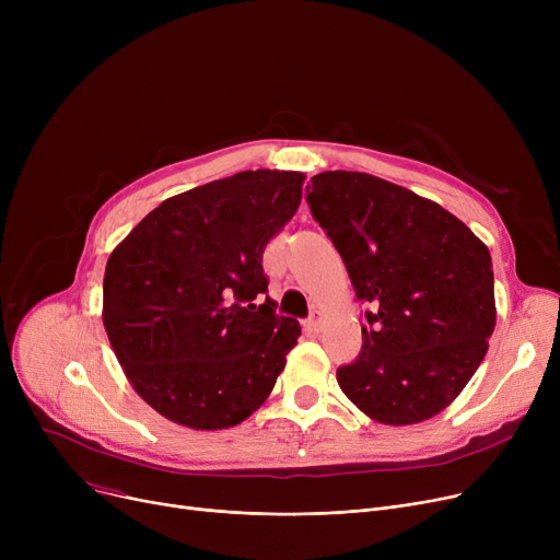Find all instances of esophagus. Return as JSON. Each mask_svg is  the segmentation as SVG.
<instances>
[{
    "label": "esophagus",
    "mask_w": 560,
    "mask_h": 560,
    "mask_svg": "<svg viewBox=\"0 0 560 560\" xmlns=\"http://www.w3.org/2000/svg\"><path fill=\"white\" fill-rule=\"evenodd\" d=\"M304 327H306L308 334H317V331H319V317L313 313V315L304 322Z\"/></svg>",
    "instance_id": "1"
}]
</instances>
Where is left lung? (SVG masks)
I'll return each mask as SVG.
<instances>
[{
  "mask_svg": "<svg viewBox=\"0 0 560 560\" xmlns=\"http://www.w3.org/2000/svg\"><path fill=\"white\" fill-rule=\"evenodd\" d=\"M306 195L365 311L363 347L338 386L381 424H418L447 408L494 331L488 247L443 206L365 172H322ZM307 192V188H306Z\"/></svg>",
  "mask_w": 560,
  "mask_h": 560,
  "instance_id": "8db88e82",
  "label": "left lung"
}]
</instances>
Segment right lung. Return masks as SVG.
Instances as JSON below:
<instances>
[{
    "instance_id": "obj_1",
    "label": "right lung",
    "mask_w": 560,
    "mask_h": 560,
    "mask_svg": "<svg viewBox=\"0 0 560 560\" xmlns=\"http://www.w3.org/2000/svg\"><path fill=\"white\" fill-rule=\"evenodd\" d=\"M302 172L247 170L165 199L104 272V329L133 390L215 431L268 399L300 322L275 313L262 252L302 201Z\"/></svg>"
}]
</instances>
